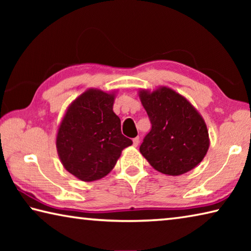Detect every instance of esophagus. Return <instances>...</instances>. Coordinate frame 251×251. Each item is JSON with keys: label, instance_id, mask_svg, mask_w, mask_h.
I'll list each match as a JSON object with an SVG mask.
<instances>
[{"label": "esophagus", "instance_id": "obj_1", "mask_svg": "<svg viewBox=\"0 0 251 251\" xmlns=\"http://www.w3.org/2000/svg\"><path fill=\"white\" fill-rule=\"evenodd\" d=\"M138 144H139V137H135V138H133V145H134L135 147H137V146H138Z\"/></svg>", "mask_w": 251, "mask_h": 251}]
</instances>
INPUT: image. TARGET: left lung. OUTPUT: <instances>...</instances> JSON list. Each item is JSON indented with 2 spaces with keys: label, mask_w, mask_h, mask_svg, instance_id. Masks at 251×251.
I'll use <instances>...</instances> for the list:
<instances>
[{
  "label": "left lung",
  "mask_w": 251,
  "mask_h": 251,
  "mask_svg": "<svg viewBox=\"0 0 251 251\" xmlns=\"http://www.w3.org/2000/svg\"><path fill=\"white\" fill-rule=\"evenodd\" d=\"M151 123L139 151L151 166L169 176L192 171L209 148L206 123L184 96L172 88L138 93Z\"/></svg>",
  "instance_id": "8db88e82"
}]
</instances>
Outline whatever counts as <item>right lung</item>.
Wrapping results in <instances>:
<instances>
[{
	"mask_svg": "<svg viewBox=\"0 0 251 251\" xmlns=\"http://www.w3.org/2000/svg\"><path fill=\"white\" fill-rule=\"evenodd\" d=\"M115 92L90 88L72 101L58 126L57 154L67 172L83 181L105 177L131 139L113 110Z\"/></svg>",
	"mask_w": 251,
	"mask_h": 251,
	"instance_id": "obj_1",
	"label": "right lung"
}]
</instances>
